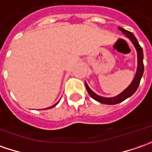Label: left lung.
I'll return each mask as SVG.
<instances>
[{
  "label": "left lung",
  "instance_id": "1",
  "mask_svg": "<svg viewBox=\"0 0 152 152\" xmlns=\"http://www.w3.org/2000/svg\"><path fill=\"white\" fill-rule=\"evenodd\" d=\"M118 30H121L123 34L126 35V37H129V39L131 40V42H133V44L134 45L136 50H137V53H138V69H137L135 77L133 80L132 83L122 92V94H120L119 95L115 96V97H113V98H104V97L97 95L96 94H94L91 89L89 88L88 84L85 83L86 88H87V91H88V93L89 94V95L91 96L94 99L97 100L98 102L102 103V104H115L121 103L123 100H125L126 99H128L129 97L133 95L136 92V90H137L139 85H140L141 77L143 76V73H144V63H143L144 55H143V50H142V48L140 47V45L138 42L136 37L134 36L133 33H131L129 30H124L123 28L119 27Z\"/></svg>",
  "mask_w": 152,
  "mask_h": 152
}]
</instances>
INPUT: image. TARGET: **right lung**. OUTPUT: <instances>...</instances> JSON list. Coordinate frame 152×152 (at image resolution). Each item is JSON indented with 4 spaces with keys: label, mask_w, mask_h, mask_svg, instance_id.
Returning a JSON list of instances; mask_svg holds the SVG:
<instances>
[{
    "label": "right lung",
    "mask_w": 152,
    "mask_h": 152,
    "mask_svg": "<svg viewBox=\"0 0 152 152\" xmlns=\"http://www.w3.org/2000/svg\"><path fill=\"white\" fill-rule=\"evenodd\" d=\"M57 104H58V103H57ZM56 104H54V105H53V106H51V107H49V108H47V109H50V108H53V107H54V106H55Z\"/></svg>",
    "instance_id": "right-lung-1"
}]
</instances>
